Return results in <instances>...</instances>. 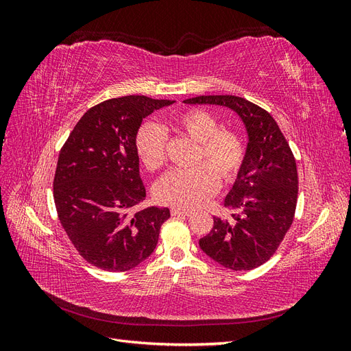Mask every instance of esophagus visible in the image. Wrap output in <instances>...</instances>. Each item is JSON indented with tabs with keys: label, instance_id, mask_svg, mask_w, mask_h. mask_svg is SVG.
Masks as SVG:
<instances>
[{
	"label": "esophagus",
	"instance_id": "34e87169",
	"mask_svg": "<svg viewBox=\"0 0 351 351\" xmlns=\"http://www.w3.org/2000/svg\"><path fill=\"white\" fill-rule=\"evenodd\" d=\"M192 214V210L182 209V208H171V215L173 217H189Z\"/></svg>",
	"mask_w": 351,
	"mask_h": 351
}]
</instances>
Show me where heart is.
Segmentation results:
<instances>
[{
	"instance_id": "1",
	"label": "heart",
	"mask_w": 351,
	"mask_h": 351,
	"mask_svg": "<svg viewBox=\"0 0 351 351\" xmlns=\"http://www.w3.org/2000/svg\"><path fill=\"white\" fill-rule=\"evenodd\" d=\"M165 130L186 134L197 142L193 164L189 169H176L155 186L159 202L176 208H195L214 195L221 183H231L246 158L241 136L230 129H219L214 114L192 108L173 117L165 125L145 123L137 130L134 146L146 169L156 171L165 164Z\"/></svg>"
}]
</instances>
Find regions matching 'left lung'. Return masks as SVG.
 Returning <instances> with one entry per match:
<instances>
[{"mask_svg":"<svg viewBox=\"0 0 351 351\" xmlns=\"http://www.w3.org/2000/svg\"><path fill=\"white\" fill-rule=\"evenodd\" d=\"M184 102L227 107L246 127V158L224 200L237 214L230 219L214 217V227L199 240V246L228 269L258 268L277 252L293 224L299 178L289 142L268 111L244 98L208 95Z\"/></svg>","mask_w":351,"mask_h":351,"instance_id":"8db88e82","label":"left lung"}]
</instances>
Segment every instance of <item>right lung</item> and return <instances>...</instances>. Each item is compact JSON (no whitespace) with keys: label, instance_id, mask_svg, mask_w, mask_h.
I'll list each match as a JSON object with an SVG mask.
<instances>
[{"label":"right lung","instance_id":"right-lung-1","mask_svg":"<svg viewBox=\"0 0 351 351\" xmlns=\"http://www.w3.org/2000/svg\"><path fill=\"white\" fill-rule=\"evenodd\" d=\"M174 104L139 95L95 105L61 147L54 200L62 228L93 267L124 272L155 250L168 208L137 209L146 197L134 139L145 117Z\"/></svg>","mask_w":351,"mask_h":351}]
</instances>
